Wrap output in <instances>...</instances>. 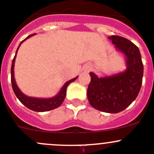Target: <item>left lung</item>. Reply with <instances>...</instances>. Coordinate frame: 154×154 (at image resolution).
I'll return each mask as SVG.
<instances>
[{"instance_id":"1","label":"left lung","mask_w":154,"mask_h":154,"mask_svg":"<svg viewBox=\"0 0 154 154\" xmlns=\"http://www.w3.org/2000/svg\"><path fill=\"white\" fill-rule=\"evenodd\" d=\"M115 48L124 54L127 69L122 72L99 78L91 72L88 99L94 109L109 113L124 110L136 99L140 90L144 66L138 48L118 35L108 38Z\"/></svg>"}]
</instances>
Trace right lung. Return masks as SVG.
<instances>
[{
    "label": "right lung",
    "mask_w": 154,
    "mask_h": 154,
    "mask_svg": "<svg viewBox=\"0 0 154 154\" xmlns=\"http://www.w3.org/2000/svg\"><path fill=\"white\" fill-rule=\"evenodd\" d=\"M35 34L30 35L28 36L26 38H25L24 40L20 42V45H19L18 48H17V51H16V54L14 56V58L13 59L12 61V65H11V83H12V88L13 90H14V94H16V96L17 97L20 101L23 103V105L26 106L29 109H32L33 111H36V112H45V111H49L51 109H56V108L59 107L62 103L63 102L64 99L66 97V88L68 87L69 85L71 82H74L76 79L78 78V76L75 77V78L69 80L67 82H66L64 84V85L63 86L62 89L60 90V91L59 92L58 94H57L56 96L53 97L51 98H36V97H28L26 95H25L20 90V88L17 86V83L15 82V79H14V63H15V59L16 57H17V51H18L19 48L20 47L21 44L23 43L24 41H26V39L32 37V35H34Z\"/></svg>",
    "instance_id": "obj_1"
}]
</instances>
